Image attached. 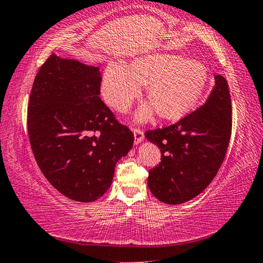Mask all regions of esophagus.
Here are the masks:
<instances>
[{
  "label": "esophagus",
  "mask_w": 263,
  "mask_h": 263,
  "mask_svg": "<svg viewBox=\"0 0 263 263\" xmlns=\"http://www.w3.org/2000/svg\"><path fill=\"white\" fill-rule=\"evenodd\" d=\"M133 133H135V143L136 144L140 143L144 139V132L140 130V128H135V130H133Z\"/></svg>",
  "instance_id": "34e87169"
}]
</instances>
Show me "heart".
<instances>
[{
	"label": "heart",
	"instance_id": "1",
	"mask_svg": "<svg viewBox=\"0 0 263 263\" xmlns=\"http://www.w3.org/2000/svg\"><path fill=\"white\" fill-rule=\"evenodd\" d=\"M209 73L201 63L170 53H151L132 65L110 62L103 71L101 91L107 103L126 112L147 84V98L158 114L168 120L180 119L197 105L204 94ZM151 106L139 109V120L153 114Z\"/></svg>",
	"mask_w": 263,
	"mask_h": 263
}]
</instances>
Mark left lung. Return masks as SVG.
I'll return each instance as SVG.
<instances>
[{"label":"left lung","mask_w":263,"mask_h":263,"mask_svg":"<svg viewBox=\"0 0 263 263\" xmlns=\"http://www.w3.org/2000/svg\"><path fill=\"white\" fill-rule=\"evenodd\" d=\"M214 80L204 105L175 124L145 132L146 139L161 150V162L149 170L147 186L164 204H182L200 194L227 155L232 127L231 99L227 80L221 75Z\"/></svg>","instance_id":"8db88e82"}]
</instances>
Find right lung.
Segmentation results:
<instances>
[{
	"label": "right lung",
	"mask_w": 263,
	"mask_h": 263,
	"mask_svg": "<svg viewBox=\"0 0 263 263\" xmlns=\"http://www.w3.org/2000/svg\"><path fill=\"white\" fill-rule=\"evenodd\" d=\"M99 68L51 54L28 100L31 147L47 181L66 198L98 200L112 184L117 162L133 145L132 131L100 95Z\"/></svg>",
	"instance_id": "add662e5"
}]
</instances>
